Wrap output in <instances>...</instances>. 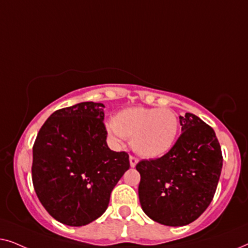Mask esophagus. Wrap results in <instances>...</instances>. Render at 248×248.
Masks as SVG:
<instances>
[{"label": "esophagus", "mask_w": 248, "mask_h": 248, "mask_svg": "<svg viewBox=\"0 0 248 248\" xmlns=\"http://www.w3.org/2000/svg\"><path fill=\"white\" fill-rule=\"evenodd\" d=\"M139 159L137 157H134V155H130V165L131 167H135V165L138 164Z\"/></svg>", "instance_id": "obj_1"}]
</instances>
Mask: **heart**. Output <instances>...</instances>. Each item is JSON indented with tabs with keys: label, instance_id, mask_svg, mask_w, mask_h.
<instances>
[{
	"label": "heart",
	"instance_id": "1",
	"mask_svg": "<svg viewBox=\"0 0 248 248\" xmlns=\"http://www.w3.org/2000/svg\"><path fill=\"white\" fill-rule=\"evenodd\" d=\"M178 128V118L171 109L131 107L116 114L107 132L116 143L131 139L133 150L142 157L157 158L174 147Z\"/></svg>",
	"mask_w": 248,
	"mask_h": 248
}]
</instances>
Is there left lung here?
I'll return each mask as SVG.
<instances>
[{
  "mask_svg": "<svg viewBox=\"0 0 248 248\" xmlns=\"http://www.w3.org/2000/svg\"><path fill=\"white\" fill-rule=\"evenodd\" d=\"M182 134L167 154L138 162L139 199L149 218L185 226L205 211L221 174L222 154L213 128L194 114L179 116Z\"/></svg>",
  "mask_w": 248,
  "mask_h": 248,
  "instance_id": "left-lung-1",
  "label": "left lung"
}]
</instances>
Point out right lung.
<instances>
[{
    "label": "right lung",
    "mask_w": 248,
    "mask_h": 248,
    "mask_svg": "<svg viewBox=\"0 0 248 248\" xmlns=\"http://www.w3.org/2000/svg\"><path fill=\"white\" fill-rule=\"evenodd\" d=\"M104 107L86 101L54 111L33 143V188L46 211L64 225L99 218L130 168L127 152L111 151L106 143Z\"/></svg>",
    "instance_id": "add662e5"
}]
</instances>
